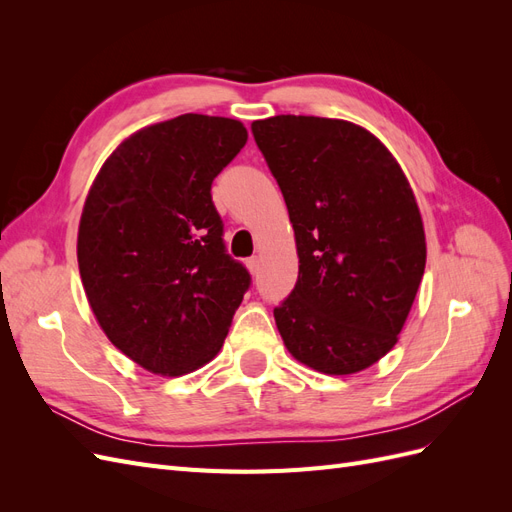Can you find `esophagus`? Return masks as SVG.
<instances>
[{
	"label": "esophagus",
	"mask_w": 512,
	"mask_h": 512,
	"mask_svg": "<svg viewBox=\"0 0 512 512\" xmlns=\"http://www.w3.org/2000/svg\"><path fill=\"white\" fill-rule=\"evenodd\" d=\"M247 269L252 271V275H258L260 273V258L258 256L247 258Z\"/></svg>",
	"instance_id": "esophagus-1"
}]
</instances>
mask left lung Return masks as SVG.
<instances>
[{"instance_id":"left-lung-1","label":"left lung","mask_w":512,"mask_h":512,"mask_svg":"<svg viewBox=\"0 0 512 512\" xmlns=\"http://www.w3.org/2000/svg\"><path fill=\"white\" fill-rule=\"evenodd\" d=\"M294 228L299 280L273 309L288 352L346 376L397 344L425 271V230L399 164L350 121L252 123Z\"/></svg>"}]
</instances>
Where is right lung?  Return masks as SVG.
Returning a JSON list of instances; mask_svg holds the SVG:
<instances>
[{
  "label": "right lung",
  "mask_w": 512,
  "mask_h": 512,
  "mask_svg": "<svg viewBox=\"0 0 512 512\" xmlns=\"http://www.w3.org/2000/svg\"><path fill=\"white\" fill-rule=\"evenodd\" d=\"M247 141L241 121L179 115L123 141L79 226V271L106 337L138 365L181 376L220 352L252 284L226 252L211 183Z\"/></svg>",
  "instance_id": "1"
}]
</instances>
